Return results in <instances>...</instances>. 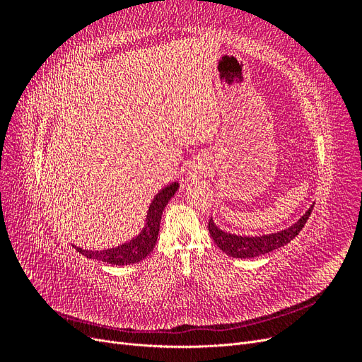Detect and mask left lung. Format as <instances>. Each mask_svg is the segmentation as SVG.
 Here are the masks:
<instances>
[{
	"label": "left lung",
	"instance_id": "8db88e82",
	"mask_svg": "<svg viewBox=\"0 0 362 362\" xmlns=\"http://www.w3.org/2000/svg\"><path fill=\"white\" fill-rule=\"evenodd\" d=\"M313 206L314 205H311L310 210L306 211L293 226L269 235L243 237L231 233H225L222 229L217 228V225L213 222V218L208 221V231H210L214 243L221 247L226 255L233 258H255L290 243L291 240L302 231V228L311 216Z\"/></svg>",
	"mask_w": 362,
	"mask_h": 362
}]
</instances>
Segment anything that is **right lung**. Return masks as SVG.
I'll return each mask as SVG.
<instances>
[{
	"instance_id": "1",
	"label": "right lung",
	"mask_w": 362,
	"mask_h": 362,
	"mask_svg": "<svg viewBox=\"0 0 362 362\" xmlns=\"http://www.w3.org/2000/svg\"><path fill=\"white\" fill-rule=\"evenodd\" d=\"M177 190H178V182H172L156 196L154 201H152L149 206L145 228L141 229V233L136 238L131 240V242L120 245L117 247L105 249V250H86L76 246L75 249L87 258L104 261L113 266H127V264H133V262L145 259L157 243L164 206L168 205L169 199Z\"/></svg>"
}]
</instances>
